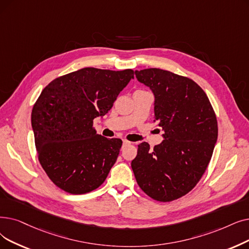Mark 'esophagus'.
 Instances as JSON below:
<instances>
[{
	"label": "esophagus",
	"instance_id": "34e87169",
	"mask_svg": "<svg viewBox=\"0 0 249 249\" xmlns=\"http://www.w3.org/2000/svg\"><path fill=\"white\" fill-rule=\"evenodd\" d=\"M129 144H131L130 142H128V140H123V147H124V146H127V145H129Z\"/></svg>",
	"mask_w": 249,
	"mask_h": 249
}]
</instances>
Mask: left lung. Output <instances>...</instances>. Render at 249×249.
Segmentation results:
<instances>
[{
  "label": "left lung",
  "instance_id": "left-lung-1",
  "mask_svg": "<svg viewBox=\"0 0 249 249\" xmlns=\"http://www.w3.org/2000/svg\"><path fill=\"white\" fill-rule=\"evenodd\" d=\"M155 95V121L164 140L150 149L138 145L131 167L137 184L158 201L185 196L202 177L218 138V122L210 100L193 80L158 68L135 71Z\"/></svg>",
  "mask_w": 249,
  "mask_h": 249
}]
</instances>
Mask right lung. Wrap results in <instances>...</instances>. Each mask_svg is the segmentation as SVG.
I'll return each instance as SVG.
<instances>
[{"instance_id": "right-lung-1", "label": "right lung", "mask_w": 249, "mask_h": 249, "mask_svg": "<svg viewBox=\"0 0 249 249\" xmlns=\"http://www.w3.org/2000/svg\"><path fill=\"white\" fill-rule=\"evenodd\" d=\"M133 74L88 67L56 78L41 91L31 126L39 163L59 188L84 194L106 180L122 140L99 135L93 120L111 110Z\"/></svg>"}]
</instances>
